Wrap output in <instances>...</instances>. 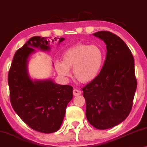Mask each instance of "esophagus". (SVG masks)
<instances>
[{
    "label": "esophagus",
    "mask_w": 147,
    "mask_h": 147,
    "mask_svg": "<svg viewBox=\"0 0 147 147\" xmlns=\"http://www.w3.org/2000/svg\"><path fill=\"white\" fill-rule=\"evenodd\" d=\"M82 94V92H81V91H80V90H78V89H74V91H73V94H74V96H79V95H80V94Z\"/></svg>",
    "instance_id": "1"
}]
</instances>
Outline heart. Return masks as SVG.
Instances as JSON below:
<instances>
[{
	"label": "heart",
	"mask_w": 147,
	"mask_h": 147,
	"mask_svg": "<svg viewBox=\"0 0 147 147\" xmlns=\"http://www.w3.org/2000/svg\"><path fill=\"white\" fill-rule=\"evenodd\" d=\"M102 64L103 53L99 47L78 43L64 52L62 62H56L55 68L63 78L69 77V69L73 68L74 78L82 83H87L98 76Z\"/></svg>",
	"instance_id": "1"
}]
</instances>
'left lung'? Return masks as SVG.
Masks as SVG:
<instances>
[{
    "instance_id": "obj_1",
    "label": "left lung",
    "mask_w": 147,
    "mask_h": 147,
    "mask_svg": "<svg viewBox=\"0 0 147 147\" xmlns=\"http://www.w3.org/2000/svg\"><path fill=\"white\" fill-rule=\"evenodd\" d=\"M93 35L104 41L107 53L100 74L82 90L88 122L97 129L104 130L127 118L137 82L134 57L122 39L109 31H98Z\"/></svg>"
}]
</instances>
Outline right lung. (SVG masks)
<instances>
[{"instance_id":"obj_1","label":"right lung","mask_w":147,"mask_h":147,"mask_svg":"<svg viewBox=\"0 0 147 147\" xmlns=\"http://www.w3.org/2000/svg\"><path fill=\"white\" fill-rule=\"evenodd\" d=\"M59 39V43L65 39ZM53 41L39 36L31 37L16 51L8 75L14 110L32 129L47 134L59 129L66 107L73 98V88L51 80H33L28 74L27 63L30 55L35 52L33 47L49 51L50 42Z\"/></svg>"}]
</instances>
